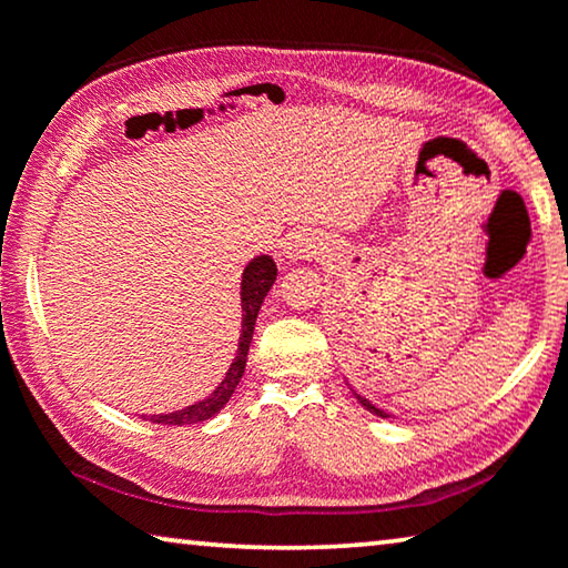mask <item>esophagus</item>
<instances>
[{"instance_id": "obj_1", "label": "esophagus", "mask_w": 568, "mask_h": 568, "mask_svg": "<svg viewBox=\"0 0 568 568\" xmlns=\"http://www.w3.org/2000/svg\"><path fill=\"white\" fill-rule=\"evenodd\" d=\"M321 252H323V245L311 235H295L285 245V257H291V260H313V257H318Z\"/></svg>"}]
</instances>
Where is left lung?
<instances>
[{
	"label": "left lung",
	"mask_w": 568,
	"mask_h": 568,
	"mask_svg": "<svg viewBox=\"0 0 568 568\" xmlns=\"http://www.w3.org/2000/svg\"><path fill=\"white\" fill-rule=\"evenodd\" d=\"M356 399H358V402H362V404H364V407H366L368 412H374V414H376V417H386V414H384V412H382L379 407H374V404H372V402H368V399H364V397H358V394H356Z\"/></svg>",
	"instance_id": "8db88e82"
}]
</instances>
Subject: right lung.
<instances>
[{"instance_id":"add662e5","label":"right lung","mask_w":568,"mask_h":568,"mask_svg":"<svg viewBox=\"0 0 568 568\" xmlns=\"http://www.w3.org/2000/svg\"><path fill=\"white\" fill-rule=\"evenodd\" d=\"M277 267L273 260L267 255H260L252 260V263L245 267L242 273V333H240V348L235 362H232L227 376H224L222 384L214 389L210 397H204L202 402L192 404V407L171 412V414H143V419L156 422V425H174V427H184V425H196V422H204L217 414L224 404L230 402L232 392L237 389V384L245 374V364H247V351L252 344V331H255V321H257V311L263 305L265 295L270 287L275 283Z\"/></svg>"}]
</instances>
